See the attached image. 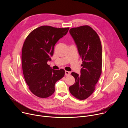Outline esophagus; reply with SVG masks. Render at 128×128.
I'll list each match as a JSON object with an SVG mask.
<instances>
[{"instance_id": "esophagus-1", "label": "esophagus", "mask_w": 128, "mask_h": 128, "mask_svg": "<svg viewBox=\"0 0 128 128\" xmlns=\"http://www.w3.org/2000/svg\"><path fill=\"white\" fill-rule=\"evenodd\" d=\"M71 72H68V71H65V76H69L70 75Z\"/></svg>"}]
</instances>
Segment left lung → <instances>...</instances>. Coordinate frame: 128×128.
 <instances>
[{"mask_svg":"<svg viewBox=\"0 0 128 128\" xmlns=\"http://www.w3.org/2000/svg\"><path fill=\"white\" fill-rule=\"evenodd\" d=\"M69 33L83 62L80 74L72 72L75 78V83L69 89L75 98L83 100L94 92L102 73V44L97 33L89 26L72 28Z\"/></svg>","mask_w":128,"mask_h":128,"instance_id":"1","label":"left lung"}]
</instances>
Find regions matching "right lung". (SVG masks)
<instances>
[{"instance_id": "obj_1", "label": "right lung", "mask_w": 128, "mask_h": 128, "mask_svg": "<svg viewBox=\"0 0 128 128\" xmlns=\"http://www.w3.org/2000/svg\"><path fill=\"white\" fill-rule=\"evenodd\" d=\"M69 28L41 26L33 30L24 42L21 56L23 73L30 90L38 97L52 96L56 83L64 76V69L54 70L48 62L51 61L55 44Z\"/></svg>"}]
</instances>
